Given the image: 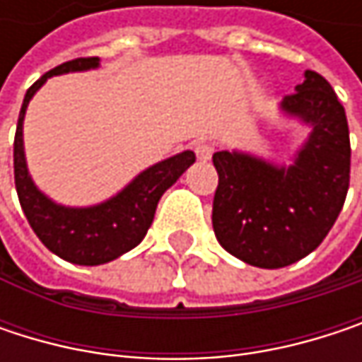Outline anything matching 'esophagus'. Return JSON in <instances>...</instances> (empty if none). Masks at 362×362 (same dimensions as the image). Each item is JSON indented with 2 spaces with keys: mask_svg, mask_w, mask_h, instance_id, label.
Wrapping results in <instances>:
<instances>
[{
  "mask_svg": "<svg viewBox=\"0 0 362 362\" xmlns=\"http://www.w3.org/2000/svg\"><path fill=\"white\" fill-rule=\"evenodd\" d=\"M194 153H197V159L207 161L214 155V144L211 142H197L194 144Z\"/></svg>",
  "mask_w": 362,
  "mask_h": 362,
  "instance_id": "1",
  "label": "esophagus"
}]
</instances>
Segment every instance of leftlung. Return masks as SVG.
Returning a JSON list of instances; mask_svg holds the SVG:
<instances>
[{"label":"left lung","mask_w":362,"mask_h":362,"mask_svg":"<svg viewBox=\"0 0 362 362\" xmlns=\"http://www.w3.org/2000/svg\"><path fill=\"white\" fill-rule=\"evenodd\" d=\"M281 107L313 125L293 165L214 153V233L226 252L257 268H283L315 252L335 224L350 184L348 121L325 77L306 71Z\"/></svg>","instance_id":"8db88e82"}]
</instances>
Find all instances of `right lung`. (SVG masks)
<instances>
[{
  "mask_svg": "<svg viewBox=\"0 0 362 362\" xmlns=\"http://www.w3.org/2000/svg\"><path fill=\"white\" fill-rule=\"evenodd\" d=\"M96 66V56L75 58L39 77L27 90L14 136V182L21 207L39 241L58 257L79 266H98L134 250L151 228L161 194L194 163V153L184 151L148 168L117 197L94 207L77 209L56 205L43 192H39L27 172L23 148V119L27 105L47 77Z\"/></svg>",
  "mask_w": 362,
  "mask_h": 362,
  "instance_id": "add662e5",
  "label": "right lung"
}]
</instances>
